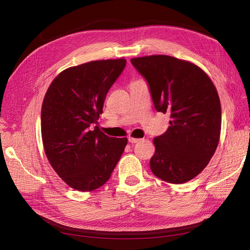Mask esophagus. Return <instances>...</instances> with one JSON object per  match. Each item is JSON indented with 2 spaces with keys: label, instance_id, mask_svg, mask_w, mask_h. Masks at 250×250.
<instances>
[{
  "label": "esophagus",
  "instance_id": "34e87169",
  "mask_svg": "<svg viewBox=\"0 0 250 250\" xmlns=\"http://www.w3.org/2000/svg\"><path fill=\"white\" fill-rule=\"evenodd\" d=\"M128 141H129V143L131 144H134V143H138L141 141V139H137V138H132V137H129L128 138Z\"/></svg>",
  "mask_w": 250,
  "mask_h": 250
}]
</instances>
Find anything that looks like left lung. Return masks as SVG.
<instances>
[{"mask_svg":"<svg viewBox=\"0 0 250 250\" xmlns=\"http://www.w3.org/2000/svg\"><path fill=\"white\" fill-rule=\"evenodd\" d=\"M147 80L157 111L170 113V126L153 139L152 173L170 184H184L203 171L218 147L221 104L201 67L168 55L131 58Z\"/></svg>","mask_w":250,"mask_h":250,"instance_id":"obj_1","label":"left lung"}]
</instances>
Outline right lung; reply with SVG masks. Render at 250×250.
Instances as JSON below:
<instances>
[{
  "mask_svg": "<svg viewBox=\"0 0 250 250\" xmlns=\"http://www.w3.org/2000/svg\"><path fill=\"white\" fill-rule=\"evenodd\" d=\"M124 58L95 60L59 73L42 106V139L52 168L64 183L90 192L109 179L127 138H109L98 126L110 86Z\"/></svg>",
  "mask_w": 250,
  "mask_h": 250,
  "instance_id": "obj_1",
  "label": "right lung"
}]
</instances>
